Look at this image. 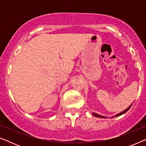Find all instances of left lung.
Returning a JSON list of instances; mask_svg holds the SVG:
<instances>
[{"label": "left lung", "instance_id": "left-lung-1", "mask_svg": "<svg viewBox=\"0 0 146 146\" xmlns=\"http://www.w3.org/2000/svg\"><path fill=\"white\" fill-rule=\"evenodd\" d=\"M132 105V104H131ZM131 105H130L126 109V110H125L124 111H121V112H120V113H117V114H116L115 115V117H116V116H119V115H122V114H123V113H125V112H126L127 111H128L129 110V109L130 108H131ZM92 114L94 115V116H96V117H102V118H106V117H104V116H102V115H98V114H97V113H92Z\"/></svg>", "mask_w": 146, "mask_h": 146}]
</instances>
